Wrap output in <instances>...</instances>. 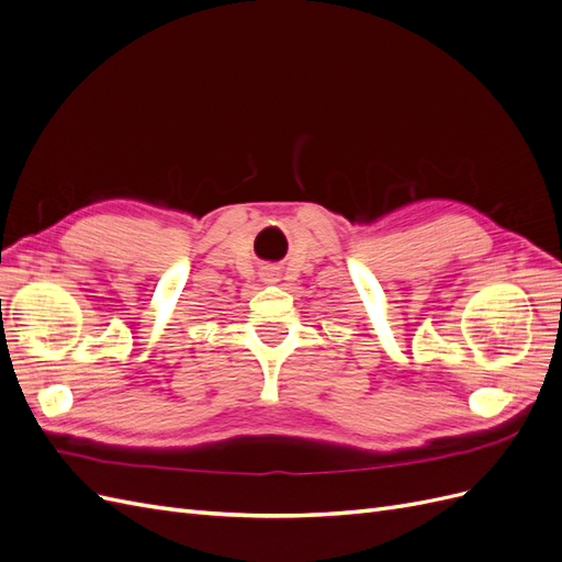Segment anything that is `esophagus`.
Masks as SVG:
<instances>
[{"instance_id":"obj_1","label":"esophagus","mask_w":562,"mask_h":562,"mask_svg":"<svg viewBox=\"0 0 562 562\" xmlns=\"http://www.w3.org/2000/svg\"><path fill=\"white\" fill-rule=\"evenodd\" d=\"M262 279H265V281H269V283H277V281H279V271H277V267H267V269L262 271Z\"/></svg>"}]
</instances>
